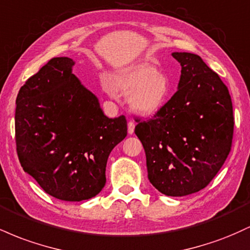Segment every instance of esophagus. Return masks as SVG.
Listing matches in <instances>:
<instances>
[{"mask_svg":"<svg viewBox=\"0 0 250 250\" xmlns=\"http://www.w3.org/2000/svg\"><path fill=\"white\" fill-rule=\"evenodd\" d=\"M134 129H135V123L133 121L128 122V134L133 135L134 134Z\"/></svg>","mask_w":250,"mask_h":250,"instance_id":"1","label":"esophagus"}]
</instances>
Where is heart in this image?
I'll list each match as a JSON object with an SVG mask.
<instances>
[{
    "instance_id": "heart-1",
    "label": "heart",
    "mask_w": 250,
    "mask_h": 250,
    "mask_svg": "<svg viewBox=\"0 0 250 250\" xmlns=\"http://www.w3.org/2000/svg\"><path fill=\"white\" fill-rule=\"evenodd\" d=\"M109 84L120 95H129V107L142 116L159 113L170 90L168 77L149 63H137L116 71Z\"/></svg>"
}]
</instances>
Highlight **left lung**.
<instances>
[{
	"mask_svg": "<svg viewBox=\"0 0 250 250\" xmlns=\"http://www.w3.org/2000/svg\"><path fill=\"white\" fill-rule=\"evenodd\" d=\"M181 64L177 91L135 134L148 179L160 193L186 196L207 187L225 163L234 130L233 104L220 76L191 53H171Z\"/></svg>",
	"mask_w": 250,
	"mask_h": 250,
	"instance_id": "left-lung-1",
	"label": "left lung"
}]
</instances>
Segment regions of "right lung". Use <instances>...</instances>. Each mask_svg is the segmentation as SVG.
<instances>
[{
  "mask_svg": "<svg viewBox=\"0 0 250 250\" xmlns=\"http://www.w3.org/2000/svg\"><path fill=\"white\" fill-rule=\"evenodd\" d=\"M74 65L54 57L28 79L17 94L15 135L25 173L51 196L79 202L104 187L109 154L127 136V120L103 114Z\"/></svg>",
  "mask_w": 250,
  "mask_h": 250,
  "instance_id": "obj_1",
  "label": "right lung"
}]
</instances>
